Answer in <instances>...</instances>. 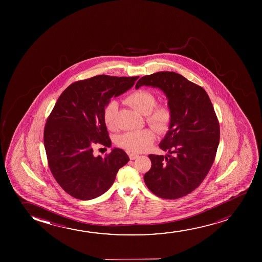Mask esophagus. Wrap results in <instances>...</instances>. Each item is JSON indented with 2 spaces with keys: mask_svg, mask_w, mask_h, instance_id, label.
<instances>
[{
  "mask_svg": "<svg viewBox=\"0 0 262 262\" xmlns=\"http://www.w3.org/2000/svg\"><path fill=\"white\" fill-rule=\"evenodd\" d=\"M129 158L130 160H134V159L139 158V155L134 154V153H129Z\"/></svg>",
  "mask_w": 262,
  "mask_h": 262,
  "instance_id": "34e87169",
  "label": "esophagus"
}]
</instances>
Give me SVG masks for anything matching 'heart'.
I'll return each instance as SVG.
<instances>
[{"label": "heart", "mask_w": 262, "mask_h": 262, "mask_svg": "<svg viewBox=\"0 0 262 262\" xmlns=\"http://www.w3.org/2000/svg\"><path fill=\"white\" fill-rule=\"evenodd\" d=\"M125 103L129 106L145 115L147 122L158 132H165L169 127L172 119V112L166 104H156L157 99L154 94L146 90L133 91L125 98ZM118 104L116 101L108 102L103 111L104 124L109 129L115 127V115ZM156 140V133L153 129H146L128 132L119 136L118 146L132 152H143L151 147Z\"/></svg>", "instance_id": "obj_1"}]
</instances>
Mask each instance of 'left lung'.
<instances>
[{"label":"left lung","instance_id":"8db88e82","mask_svg":"<svg viewBox=\"0 0 262 262\" xmlns=\"http://www.w3.org/2000/svg\"><path fill=\"white\" fill-rule=\"evenodd\" d=\"M141 86L161 90L172 112L168 132L159 144L169 155L148 156L152 165L144 181L155 195L176 200L200 186L211 168L220 138L219 120L204 89L176 72L144 76L135 88Z\"/></svg>","mask_w":262,"mask_h":262}]
</instances>
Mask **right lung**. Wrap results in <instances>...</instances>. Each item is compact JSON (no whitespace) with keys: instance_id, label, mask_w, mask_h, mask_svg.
<instances>
[{"instance_id":"add662e5","label":"right lung","mask_w":262,"mask_h":262,"mask_svg":"<svg viewBox=\"0 0 262 262\" xmlns=\"http://www.w3.org/2000/svg\"><path fill=\"white\" fill-rule=\"evenodd\" d=\"M139 77L97 75L72 83L61 93L47 118L43 144L51 172L72 197L89 201L113 185L128 155L115 147L105 158L93 147H111L103 111L113 97L129 90Z\"/></svg>"}]
</instances>
